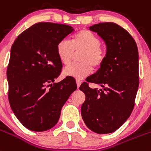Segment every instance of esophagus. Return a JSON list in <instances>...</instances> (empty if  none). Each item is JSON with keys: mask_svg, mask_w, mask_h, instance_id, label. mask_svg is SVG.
<instances>
[{"mask_svg": "<svg viewBox=\"0 0 151 151\" xmlns=\"http://www.w3.org/2000/svg\"><path fill=\"white\" fill-rule=\"evenodd\" d=\"M76 83H77V88H79L81 84V81L80 80H76Z\"/></svg>", "mask_w": 151, "mask_h": 151, "instance_id": "34e87169", "label": "esophagus"}]
</instances>
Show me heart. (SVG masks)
I'll return each instance as SVG.
<instances>
[{"mask_svg":"<svg viewBox=\"0 0 151 151\" xmlns=\"http://www.w3.org/2000/svg\"><path fill=\"white\" fill-rule=\"evenodd\" d=\"M100 39L87 30H81L72 39H62L56 47L58 57L63 65L71 61L74 51H83L80 57V64H72L65 68L64 74L76 79H83L91 73L92 67L99 68L106 58V52L100 45Z\"/></svg>","mask_w":151,"mask_h":151,"instance_id":"1","label":"heart"}]
</instances>
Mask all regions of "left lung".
Instances as JSON below:
<instances>
[{
  "label": "left lung",
  "instance_id": "8db88e82",
  "mask_svg": "<svg viewBox=\"0 0 151 151\" xmlns=\"http://www.w3.org/2000/svg\"><path fill=\"white\" fill-rule=\"evenodd\" d=\"M104 40L106 54L103 65L80 86L86 99L81 115L89 129L97 134L112 133L125 122L134 106L139 85L138 50L128 31L115 23L90 27ZM88 83L104 90L92 89Z\"/></svg>",
  "mask_w": 151,
  "mask_h": 151
}]
</instances>
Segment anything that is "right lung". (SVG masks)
<instances>
[{"label":"right lung","instance_id":"right-lung-1","mask_svg":"<svg viewBox=\"0 0 151 151\" xmlns=\"http://www.w3.org/2000/svg\"><path fill=\"white\" fill-rule=\"evenodd\" d=\"M74 32L70 26L42 22L15 39L6 70L11 109L23 126L44 132L57 124L61 110L77 84L70 77L54 83L62 63L58 43Z\"/></svg>","mask_w":151,"mask_h":151}]
</instances>
